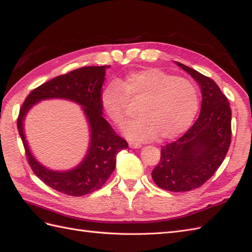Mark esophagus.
<instances>
[{"label":"esophagus","mask_w":252,"mask_h":252,"mask_svg":"<svg viewBox=\"0 0 252 252\" xmlns=\"http://www.w3.org/2000/svg\"><path fill=\"white\" fill-rule=\"evenodd\" d=\"M128 147L132 148V149H139L141 145L139 143H135V141H130V143H128Z\"/></svg>","instance_id":"1"}]
</instances>
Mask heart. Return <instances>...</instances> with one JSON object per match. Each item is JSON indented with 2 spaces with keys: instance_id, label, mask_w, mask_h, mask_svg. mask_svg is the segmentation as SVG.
<instances>
[{
  "instance_id": "1",
  "label": "heart",
  "mask_w": 252,
  "mask_h": 252,
  "mask_svg": "<svg viewBox=\"0 0 252 252\" xmlns=\"http://www.w3.org/2000/svg\"><path fill=\"white\" fill-rule=\"evenodd\" d=\"M103 108L121 126L137 106L138 118L125 127L136 141L166 140L185 132L199 108L198 90L191 81L151 68L130 72L103 88Z\"/></svg>"
}]
</instances>
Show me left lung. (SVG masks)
<instances>
[{"instance_id":"1","label":"left lung","mask_w":252,"mask_h":252,"mask_svg":"<svg viewBox=\"0 0 252 252\" xmlns=\"http://www.w3.org/2000/svg\"><path fill=\"white\" fill-rule=\"evenodd\" d=\"M177 64L201 88V111L182 137L162 147L151 175L159 189L180 192L200 188L214 175L227 156L232 131L230 104L217 84L195 69Z\"/></svg>"}]
</instances>
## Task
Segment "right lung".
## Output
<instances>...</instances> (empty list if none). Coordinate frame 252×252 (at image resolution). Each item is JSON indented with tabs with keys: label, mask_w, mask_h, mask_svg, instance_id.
<instances>
[{
	"label": "right lung",
	"mask_w": 252,
	"mask_h": 252,
	"mask_svg": "<svg viewBox=\"0 0 252 252\" xmlns=\"http://www.w3.org/2000/svg\"><path fill=\"white\" fill-rule=\"evenodd\" d=\"M109 67H83L56 76L32 90L19 112L17 126L32 170L44 184L64 195L81 197L101 189L115 169L117 153L128 147L126 140L102 116V85ZM53 97L79 102L91 126L92 137L88 156L76 169L69 172H53L38 163L29 152L23 132V120L29 108L37 101Z\"/></svg>",
	"instance_id": "add662e5"
}]
</instances>
